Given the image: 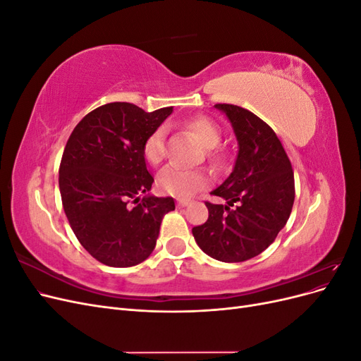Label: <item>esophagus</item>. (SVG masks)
Here are the masks:
<instances>
[{
	"mask_svg": "<svg viewBox=\"0 0 361 361\" xmlns=\"http://www.w3.org/2000/svg\"><path fill=\"white\" fill-rule=\"evenodd\" d=\"M188 200H182V199H178V207H185V206H188Z\"/></svg>",
	"mask_w": 361,
	"mask_h": 361,
	"instance_id": "1",
	"label": "esophagus"
}]
</instances>
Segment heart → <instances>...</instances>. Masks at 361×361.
<instances>
[{
	"label": "heart",
	"instance_id": "1",
	"mask_svg": "<svg viewBox=\"0 0 361 361\" xmlns=\"http://www.w3.org/2000/svg\"><path fill=\"white\" fill-rule=\"evenodd\" d=\"M187 125L197 135L202 145L209 149V157L212 161L221 164L224 157L215 149L221 140L220 126L206 117L192 118ZM143 154L150 166H159L166 158V129L158 128L147 137L143 146ZM209 182V173H206L204 170L170 167L162 171L158 179V187L161 191L171 194L178 199H190L195 192L207 187Z\"/></svg>",
	"mask_w": 361,
	"mask_h": 361
}]
</instances>
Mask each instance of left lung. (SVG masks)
<instances>
[{
  "label": "left lung",
  "instance_id": "1",
  "mask_svg": "<svg viewBox=\"0 0 361 361\" xmlns=\"http://www.w3.org/2000/svg\"><path fill=\"white\" fill-rule=\"evenodd\" d=\"M214 106L231 122L238 154L232 173L212 191L226 204L206 203L209 216L192 227V235L207 256L233 264L260 255L286 226L295 199L293 171L264 120L238 105Z\"/></svg>",
  "mask_w": 361,
  "mask_h": 361
}]
</instances>
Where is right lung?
Segmentation results:
<instances>
[{
  "mask_svg": "<svg viewBox=\"0 0 361 361\" xmlns=\"http://www.w3.org/2000/svg\"><path fill=\"white\" fill-rule=\"evenodd\" d=\"M173 106L146 113L128 102L105 104L75 126L60 164V194L75 236L101 264L128 268L146 260L157 245L171 197L150 194L147 137ZM134 202V205H130Z\"/></svg>",
  "mask_w": 361,
  "mask_h": 361,
  "instance_id": "obj_1",
  "label": "right lung"
}]
</instances>
